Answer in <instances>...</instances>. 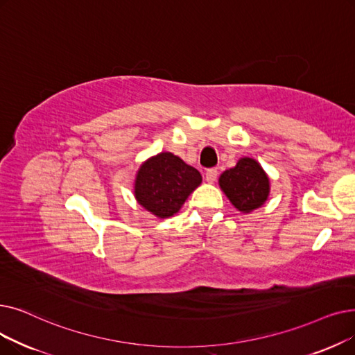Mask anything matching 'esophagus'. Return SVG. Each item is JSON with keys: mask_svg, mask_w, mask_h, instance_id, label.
Masks as SVG:
<instances>
[{"mask_svg": "<svg viewBox=\"0 0 355 355\" xmlns=\"http://www.w3.org/2000/svg\"><path fill=\"white\" fill-rule=\"evenodd\" d=\"M216 178H218V169L216 168H210L206 171V181L213 184L216 181Z\"/></svg>", "mask_w": 355, "mask_h": 355, "instance_id": "obj_1", "label": "esophagus"}]
</instances>
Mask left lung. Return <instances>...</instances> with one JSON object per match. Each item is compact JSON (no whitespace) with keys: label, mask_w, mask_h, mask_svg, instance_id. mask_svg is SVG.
Segmentation results:
<instances>
[{"label":"left lung","mask_w":355,"mask_h":355,"mask_svg":"<svg viewBox=\"0 0 355 355\" xmlns=\"http://www.w3.org/2000/svg\"><path fill=\"white\" fill-rule=\"evenodd\" d=\"M220 189L239 211L250 213L264 205L270 193L268 177L251 158H242L219 178Z\"/></svg>","instance_id":"left-lung-1"}]
</instances>
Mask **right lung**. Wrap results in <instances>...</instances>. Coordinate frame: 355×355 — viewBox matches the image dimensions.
<instances>
[{
	"label": "right lung",
	"instance_id": "1",
	"mask_svg": "<svg viewBox=\"0 0 355 355\" xmlns=\"http://www.w3.org/2000/svg\"><path fill=\"white\" fill-rule=\"evenodd\" d=\"M196 168L169 152L142 164L135 182V196L141 206L161 219L177 213L187 197L200 186Z\"/></svg>",
	"mask_w": 355,
	"mask_h": 355
}]
</instances>
